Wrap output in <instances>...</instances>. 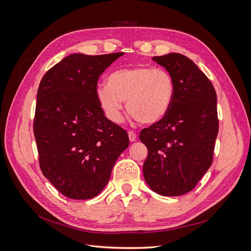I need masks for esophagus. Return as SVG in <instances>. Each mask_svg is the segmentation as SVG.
<instances>
[{"label": "esophagus", "mask_w": 251, "mask_h": 251, "mask_svg": "<svg viewBox=\"0 0 251 251\" xmlns=\"http://www.w3.org/2000/svg\"><path fill=\"white\" fill-rule=\"evenodd\" d=\"M128 139L130 142H135L137 140V135L133 130H128Z\"/></svg>", "instance_id": "34e87169"}]
</instances>
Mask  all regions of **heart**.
Here are the masks:
<instances>
[{
    "mask_svg": "<svg viewBox=\"0 0 251 251\" xmlns=\"http://www.w3.org/2000/svg\"><path fill=\"white\" fill-rule=\"evenodd\" d=\"M175 94L169 71L148 65L115 70L107 77V85H100L96 91L99 105L111 122H122L123 102H126L128 114L147 126L156 125L168 115Z\"/></svg>",
    "mask_w": 251,
    "mask_h": 251,
    "instance_id": "obj_1",
    "label": "heart"
}]
</instances>
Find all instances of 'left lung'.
Returning a JSON list of instances; mask_svg holds the SVG:
<instances>
[{"label":"left lung","instance_id":"left-lung-1","mask_svg":"<svg viewBox=\"0 0 251 251\" xmlns=\"http://www.w3.org/2000/svg\"><path fill=\"white\" fill-rule=\"evenodd\" d=\"M154 61L172 75L176 94L162 121L141 130L148 150L143 174L162 196L193 190L210 168L219 132L217 93L209 78L188 57L170 53Z\"/></svg>","mask_w":251,"mask_h":251}]
</instances>
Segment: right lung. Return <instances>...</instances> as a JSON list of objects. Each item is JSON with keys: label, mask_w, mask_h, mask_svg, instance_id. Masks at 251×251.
I'll return each instance as SVG.
<instances>
[{"label": "right lung", "mask_w": 251, "mask_h": 251, "mask_svg": "<svg viewBox=\"0 0 251 251\" xmlns=\"http://www.w3.org/2000/svg\"><path fill=\"white\" fill-rule=\"evenodd\" d=\"M123 55H69L40 82L33 119L40 168L68 198L97 196L128 147L126 130L105 116L96 96L100 75Z\"/></svg>", "instance_id": "add662e5"}]
</instances>
